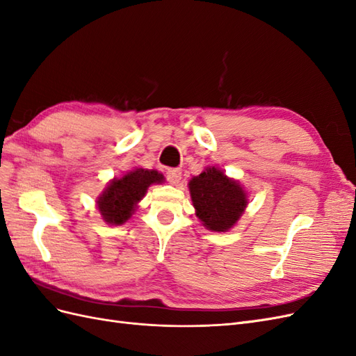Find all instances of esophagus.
<instances>
[{"instance_id": "1", "label": "esophagus", "mask_w": 356, "mask_h": 356, "mask_svg": "<svg viewBox=\"0 0 356 356\" xmlns=\"http://www.w3.org/2000/svg\"><path fill=\"white\" fill-rule=\"evenodd\" d=\"M166 178H168V181L170 182V184H174V186L179 184L181 170L179 169H168L166 170Z\"/></svg>"}]
</instances>
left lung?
<instances>
[{"mask_svg": "<svg viewBox=\"0 0 356 356\" xmlns=\"http://www.w3.org/2000/svg\"><path fill=\"white\" fill-rule=\"evenodd\" d=\"M196 217L211 232L224 233L234 227L248 207V191L238 179L218 166H208L188 182Z\"/></svg>", "mask_w": 356, "mask_h": 356, "instance_id": "8db88e82", "label": "left lung"}]
</instances>
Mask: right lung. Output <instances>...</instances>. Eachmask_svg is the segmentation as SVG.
Instances as JSON below:
<instances>
[{"instance_id":"right-lung-1","label":"right lung","mask_w":356,"mask_h":356,"mask_svg":"<svg viewBox=\"0 0 356 356\" xmlns=\"http://www.w3.org/2000/svg\"><path fill=\"white\" fill-rule=\"evenodd\" d=\"M165 182L163 174L154 169L134 168L122 177L110 179L96 199L102 220L110 225H122L132 217L149 186Z\"/></svg>"}]
</instances>
